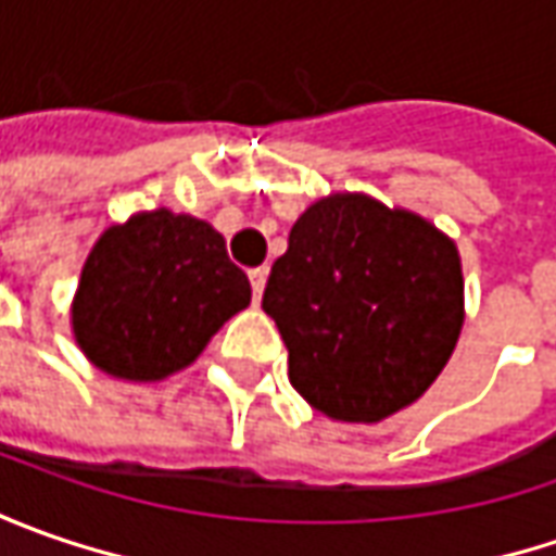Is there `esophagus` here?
Instances as JSON below:
<instances>
[{
    "label": "esophagus",
    "mask_w": 556,
    "mask_h": 556,
    "mask_svg": "<svg viewBox=\"0 0 556 556\" xmlns=\"http://www.w3.org/2000/svg\"><path fill=\"white\" fill-rule=\"evenodd\" d=\"M266 278H268V266L250 268V285H253V300H260V296H263V290H266Z\"/></svg>",
    "instance_id": "esophagus-1"
}]
</instances>
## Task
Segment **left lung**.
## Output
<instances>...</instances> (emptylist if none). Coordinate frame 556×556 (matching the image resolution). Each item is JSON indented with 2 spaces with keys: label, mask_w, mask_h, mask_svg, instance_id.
Instances as JSON below:
<instances>
[{
  "label": "left lung",
  "mask_w": 556,
  "mask_h": 556,
  "mask_svg": "<svg viewBox=\"0 0 556 556\" xmlns=\"http://www.w3.org/2000/svg\"><path fill=\"white\" fill-rule=\"evenodd\" d=\"M263 309L293 390L333 420L374 424L430 390L464 325L455 241L368 194H328L293 223Z\"/></svg>",
  "instance_id": "obj_1"
}]
</instances>
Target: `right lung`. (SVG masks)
<instances>
[{"label":"right lung","instance_id":"1","mask_svg":"<svg viewBox=\"0 0 556 556\" xmlns=\"http://www.w3.org/2000/svg\"><path fill=\"white\" fill-rule=\"evenodd\" d=\"M247 306L250 281L228 260L223 235L161 206L98 238L79 275L71 325L96 368L148 383L188 368Z\"/></svg>","mask_w":556,"mask_h":556}]
</instances>
